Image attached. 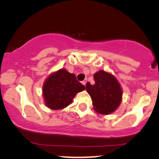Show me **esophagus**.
I'll return each mask as SVG.
<instances>
[{"label": "esophagus", "instance_id": "esophagus-1", "mask_svg": "<svg viewBox=\"0 0 159 159\" xmlns=\"http://www.w3.org/2000/svg\"><path fill=\"white\" fill-rule=\"evenodd\" d=\"M86 82H87V79H85V80H83V81H82V84H84V85H85V84H86Z\"/></svg>", "mask_w": 159, "mask_h": 159}]
</instances>
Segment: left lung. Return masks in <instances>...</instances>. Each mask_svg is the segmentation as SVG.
Returning a JSON list of instances; mask_svg holds the SVG:
<instances>
[{"instance_id":"left-lung-1","label":"left lung","mask_w":159,"mask_h":159,"mask_svg":"<svg viewBox=\"0 0 159 159\" xmlns=\"http://www.w3.org/2000/svg\"><path fill=\"white\" fill-rule=\"evenodd\" d=\"M95 84L87 82L86 90L90 95L95 111L101 114L113 113L120 105L122 90L116 77L100 70L94 74Z\"/></svg>"}]
</instances>
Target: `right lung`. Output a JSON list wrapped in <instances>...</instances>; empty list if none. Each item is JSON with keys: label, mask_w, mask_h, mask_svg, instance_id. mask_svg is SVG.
Segmentation results:
<instances>
[{"label": "right lung", "mask_w": 159, "mask_h": 159, "mask_svg": "<svg viewBox=\"0 0 159 159\" xmlns=\"http://www.w3.org/2000/svg\"><path fill=\"white\" fill-rule=\"evenodd\" d=\"M84 89L75 75L61 69L47 78L43 86V95L48 107L59 110L68 106L76 94Z\"/></svg>", "instance_id": "add662e5"}]
</instances>
